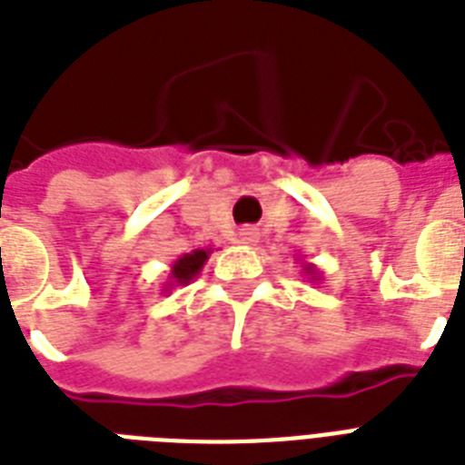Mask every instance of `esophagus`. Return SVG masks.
<instances>
[{"instance_id": "34e87169", "label": "esophagus", "mask_w": 465, "mask_h": 465, "mask_svg": "<svg viewBox=\"0 0 465 465\" xmlns=\"http://www.w3.org/2000/svg\"><path fill=\"white\" fill-rule=\"evenodd\" d=\"M258 239H261V233H258V229H253V226H243L239 232V241L243 246H255Z\"/></svg>"}]
</instances>
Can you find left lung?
<instances>
[{
    "label": "left lung",
    "mask_w": 465,
    "mask_h": 465,
    "mask_svg": "<svg viewBox=\"0 0 465 465\" xmlns=\"http://www.w3.org/2000/svg\"><path fill=\"white\" fill-rule=\"evenodd\" d=\"M302 272H304L309 282H316V280H321V272H318L313 262H306V261L302 262Z\"/></svg>",
    "instance_id": "1"
}]
</instances>
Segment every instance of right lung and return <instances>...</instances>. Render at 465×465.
<instances>
[{
  "label": "right lung",
  "mask_w": 465,
  "mask_h": 465,
  "mask_svg": "<svg viewBox=\"0 0 465 465\" xmlns=\"http://www.w3.org/2000/svg\"><path fill=\"white\" fill-rule=\"evenodd\" d=\"M210 253H212V248H195L193 253H183L178 261H173L171 272H168V282L163 284V294H168L171 287L193 282V280L203 272L204 262H207Z\"/></svg>",
  "instance_id": "1"
}]
</instances>
